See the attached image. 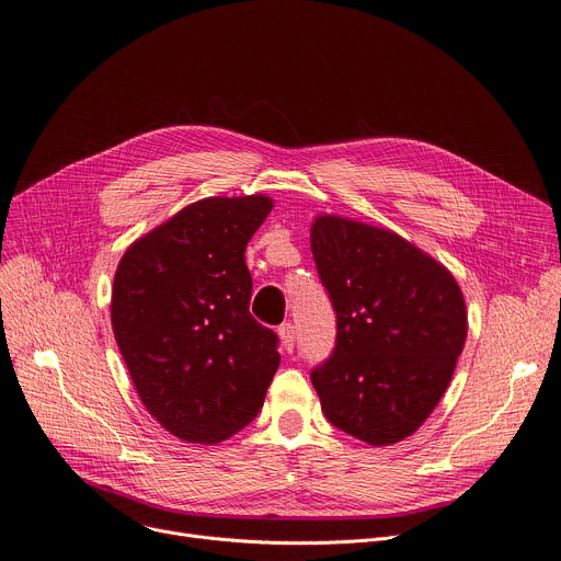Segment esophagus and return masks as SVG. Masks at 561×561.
Returning a JSON list of instances; mask_svg holds the SVG:
<instances>
[{"mask_svg": "<svg viewBox=\"0 0 561 561\" xmlns=\"http://www.w3.org/2000/svg\"><path fill=\"white\" fill-rule=\"evenodd\" d=\"M278 336H280L283 348H285L287 353H291V351H294V343H296V330H294V325H291L289 321L278 328Z\"/></svg>", "mask_w": 561, "mask_h": 561, "instance_id": "34e87169", "label": "esophagus"}]
</instances>
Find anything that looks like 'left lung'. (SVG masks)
Masks as SVG:
<instances>
[{
    "mask_svg": "<svg viewBox=\"0 0 561 561\" xmlns=\"http://www.w3.org/2000/svg\"><path fill=\"white\" fill-rule=\"evenodd\" d=\"M336 314L332 355L312 370L325 417L381 447L436 409L467 336L456 278L393 231L319 215L310 231Z\"/></svg>",
    "mask_w": 561,
    "mask_h": 561,
    "instance_id": "8db88e82",
    "label": "left lung"
}]
</instances>
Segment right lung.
<instances>
[{
  "mask_svg": "<svg viewBox=\"0 0 561 561\" xmlns=\"http://www.w3.org/2000/svg\"><path fill=\"white\" fill-rule=\"evenodd\" d=\"M265 195L206 197L121 257L112 328L135 389L157 422L213 445L263 409L278 336L249 312L244 249L270 215Z\"/></svg>",
  "mask_w": 561,
  "mask_h": 561,
  "instance_id": "add662e5",
  "label": "right lung"
}]
</instances>
